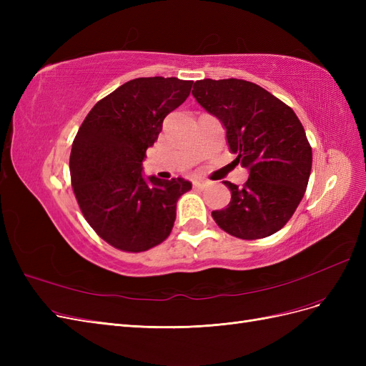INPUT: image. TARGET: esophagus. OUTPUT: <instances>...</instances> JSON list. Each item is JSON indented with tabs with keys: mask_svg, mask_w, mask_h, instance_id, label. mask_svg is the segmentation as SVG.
Masks as SVG:
<instances>
[{
	"mask_svg": "<svg viewBox=\"0 0 366 366\" xmlns=\"http://www.w3.org/2000/svg\"><path fill=\"white\" fill-rule=\"evenodd\" d=\"M192 184H194V187L195 189H204V187L209 184L206 180H202V179H195L194 182H192Z\"/></svg>",
	"mask_w": 366,
	"mask_h": 366,
	"instance_id": "obj_1",
	"label": "esophagus"
}]
</instances>
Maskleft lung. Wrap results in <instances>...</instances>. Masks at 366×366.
Instances as JSON below:
<instances>
[{"mask_svg":"<svg viewBox=\"0 0 366 366\" xmlns=\"http://www.w3.org/2000/svg\"><path fill=\"white\" fill-rule=\"evenodd\" d=\"M192 96L221 122L235 162L249 171L242 187L224 182L230 203L214 210L215 223L241 239L273 235L295 214L312 172L302 124L278 97L242 79L197 81Z\"/></svg>","mask_w":366,"mask_h":366,"instance_id":"1","label":"left lung"}]
</instances>
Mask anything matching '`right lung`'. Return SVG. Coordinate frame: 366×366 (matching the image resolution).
<instances>
[{
    "label": "right lung",
    "mask_w": 366,
    "mask_h": 366,
    "mask_svg": "<svg viewBox=\"0 0 366 366\" xmlns=\"http://www.w3.org/2000/svg\"><path fill=\"white\" fill-rule=\"evenodd\" d=\"M192 84L137 77L99 101L77 131L70 154L76 200L88 224L116 249L145 252L171 234L177 202L192 183L145 177L142 163Z\"/></svg>",
    "instance_id": "obj_1"
}]
</instances>
